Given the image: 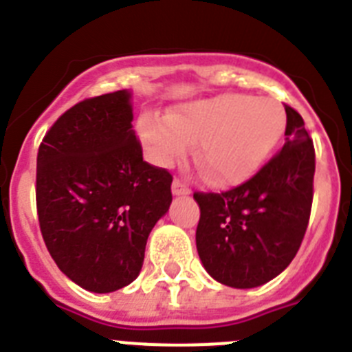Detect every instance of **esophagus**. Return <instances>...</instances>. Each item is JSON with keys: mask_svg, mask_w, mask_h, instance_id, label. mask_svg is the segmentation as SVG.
Returning a JSON list of instances; mask_svg holds the SVG:
<instances>
[{"mask_svg": "<svg viewBox=\"0 0 352 352\" xmlns=\"http://www.w3.org/2000/svg\"><path fill=\"white\" fill-rule=\"evenodd\" d=\"M173 194L174 195H188L190 194V188H188V185H186L183 179L179 178H174L173 182Z\"/></svg>", "mask_w": 352, "mask_h": 352, "instance_id": "1", "label": "esophagus"}]
</instances>
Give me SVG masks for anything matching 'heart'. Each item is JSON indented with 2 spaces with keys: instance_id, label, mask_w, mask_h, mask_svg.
Returning a JSON list of instances; mask_svg holds the SVG:
<instances>
[{
  "instance_id": "obj_1",
  "label": "heart",
  "mask_w": 352,
  "mask_h": 352,
  "mask_svg": "<svg viewBox=\"0 0 352 352\" xmlns=\"http://www.w3.org/2000/svg\"><path fill=\"white\" fill-rule=\"evenodd\" d=\"M287 125L285 111L273 98L226 95L174 109L166 120L144 114L139 133L149 153L170 164L197 144V164L211 183L231 186L252 178L272 157Z\"/></svg>"
}]
</instances>
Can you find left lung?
<instances>
[{"instance_id":"left-lung-1","label":"left lung","mask_w":352,"mask_h":352,"mask_svg":"<svg viewBox=\"0 0 352 352\" xmlns=\"http://www.w3.org/2000/svg\"><path fill=\"white\" fill-rule=\"evenodd\" d=\"M285 144L250 179L231 190L195 192L199 257L214 280L236 289L263 285L298 254L314 199L316 151L291 105Z\"/></svg>"}]
</instances>
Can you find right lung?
Here are the masks:
<instances>
[{"label": "right lung", "instance_id": "add662e5", "mask_svg": "<svg viewBox=\"0 0 352 352\" xmlns=\"http://www.w3.org/2000/svg\"><path fill=\"white\" fill-rule=\"evenodd\" d=\"M130 91L70 107L36 157V213L58 268L86 291L113 292L138 278L148 236L173 201V176L142 160Z\"/></svg>", "mask_w": 352, "mask_h": 352}]
</instances>
